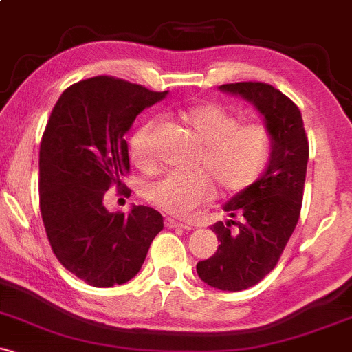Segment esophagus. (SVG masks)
<instances>
[{
  "label": "esophagus",
  "instance_id": "34e87169",
  "mask_svg": "<svg viewBox=\"0 0 352 352\" xmlns=\"http://www.w3.org/2000/svg\"><path fill=\"white\" fill-rule=\"evenodd\" d=\"M165 226H166V228H180V229H186V231H190V229H192V226L180 223V221L172 219V217H166V219H165Z\"/></svg>",
  "mask_w": 352,
  "mask_h": 352
}]
</instances>
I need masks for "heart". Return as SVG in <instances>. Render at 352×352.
Here are the masks:
<instances>
[{
	"mask_svg": "<svg viewBox=\"0 0 352 352\" xmlns=\"http://www.w3.org/2000/svg\"><path fill=\"white\" fill-rule=\"evenodd\" d=\"M184 116L202 143L194 164L199 170L166 173L145 192L151 204L177 217H188L210 201L216 186L224 194L246 190L263 170L272 143L265 124L241 123L238 114L217 102L194 106ZM157 124V120L145 121L129 140L133 162L143 170L155 165L151 136Z\"/></svg>",
	"mask_w": 352,
	"mask_h": 352,
	"instance_id": "heart-1",
	"label": "heart"
}]
</instances>
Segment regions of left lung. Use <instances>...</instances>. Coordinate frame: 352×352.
<instances>
[{
  "mask_svg": "<svg viewBox=\"0 0 352 352\" xmlns=\"http://www.w3.org/2000/svg\"><path fill=\"white\" fill-rule=\"evenodd\" d=\"M265 116L272 153L265 172L224 206L231 219L212 226L221 244L197 263L202 282L219 290L239 292L265 278L282 256L298 223L305 186L309 140L300 109L290 98L265 82L223 84Z\"/></svg>",
  "mask_w": 352,
  "mask_h": 352,
  "instance_id": "8db88e82",
  "label": "left lung"
}]
</instances>
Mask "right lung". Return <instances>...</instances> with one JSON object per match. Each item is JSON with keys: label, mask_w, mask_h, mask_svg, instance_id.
<instances>
[{"label": "right lung", "mask_w": 352, "mask_h": 352, "mask_svg": "<svg viewBox=\"0 0 352 352\" xmlns=\"http://www.w3.org/2000/svg\"><path fill=\"white\" fill-rule=\"evenodd\" d=\"M157 92L113 76H96L65 89L52 109L40 143V212L52 251L65 270L92 285L126 283L142 268L148 248L164 229L153 207L109 212V187L129 188L124 135Z\"/></svg>", "instance_id": "add662e5"}]
</instances>
